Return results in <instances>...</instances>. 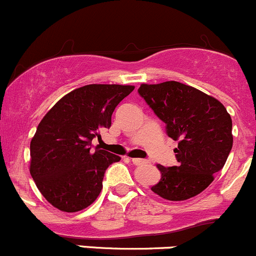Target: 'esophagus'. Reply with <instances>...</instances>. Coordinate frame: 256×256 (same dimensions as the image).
I'll return each mask as SVG.
<instances>
[{
    "label": "esophagus",
    "mask_w": 256,
    "mask_h": 256,
    "mask_svg": "<svg viewBox=\"0 0 256 256\" xmlns=\"http://www.w3.org/2000/svg\"><path fill=\"white\" fill-rule=\"evenodd\" d=\"M134 165H142V164H147L148 160L147 159H140V158H134L131 159Z\"/></svg>",
    "instance_id": "obj_1"
}]
</instances>
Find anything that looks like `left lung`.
Instances as JSON below:
<instances>
[{"instance_id": "1", "label": "left lung", "mask_w": 256, "mask_h": 256, "mask_svg": "<svg viewBox=\"0 0 256 256\" xmlns=\"http://www.w3.org/2000/svg\"><path fill=\"white\" fill-rule=\"evenodd\" d=\"M138 94L178 141L176 166L156 165L162 178L152 190L168 200H186L203 192L224 168L232 150V119L222 103L178 81L147 85Z\"/></svg>"}]
</instances>
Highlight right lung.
<instances>
[{
    "label": "right lung",
    "instance_id": "1",
    "mask_svg": "<svg viewBox=\"0 0 256 256\" xmlns=\"http://www.w3.org/2000/svg\"><path fill=\"white\" fill-rule=\"evenodd\" d=\"M134 86L86 85L60 98L38 124L30 143V174L42 196L57 209L75 212L102 190L106 170L120 156L92 150V140L112 125L116 106Z\"/></svg>",
    "mask_w": 256,
    "mask_h": 256
}]
</instances>
